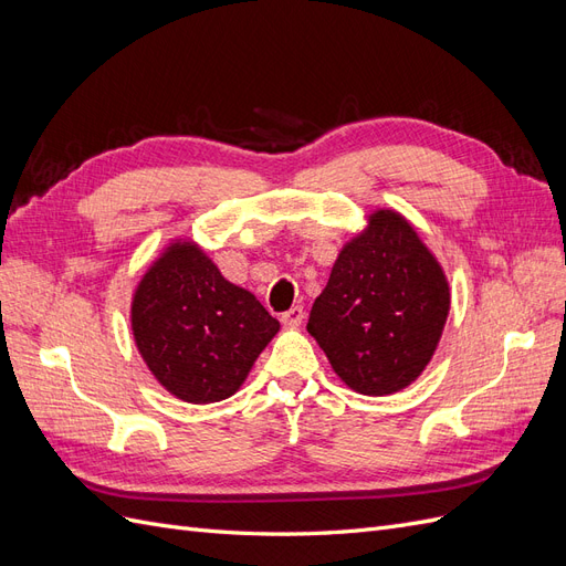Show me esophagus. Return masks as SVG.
<instances>
[{
  "instance_id": "1",
  "label": "esophagus",
  "mask_w": 566,
  "mask_h": 566,
  "mask_svg": "<svg viewBox=\"0 0 566 566\" xmlns=\"http://www.w3.org/2000/svg\"><path fill=\"white\" fill-rule=\"evenodd\" d=\"M302 321H304V310H302V306H293V310H290V312L281 314V323L285 325V328H300Z\"/></svg>"
}]
</instances>
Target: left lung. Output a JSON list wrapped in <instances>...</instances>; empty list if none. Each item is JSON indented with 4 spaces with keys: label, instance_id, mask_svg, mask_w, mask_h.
I'll return each instance as SVG.
<instances>
[{
    "label": "left lung",
    "instance_id": "8db88e82",
    "mask_svg": "<svg viewBox=\"0 0 566 566\" xmlns=\"http://www.w3.org/2000/svg\"><path fill=\"white\" fill-rule=\"evenodd\" d=\"M449 310L434 252L401 212L378 208L337 252L306 331L349 389L387 397L432 361Z\"/></svg>",
    "mask_w": 566,
    "mask_h": 566
}]
</instances>
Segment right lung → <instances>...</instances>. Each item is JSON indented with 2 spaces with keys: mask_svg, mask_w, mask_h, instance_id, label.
<instances>
[{
  "mask_svg": "<svg viewBox=\"0 0 566 566\" xmlns=\"http://www.w3.org/2000/svg\"><path fill=\"white\" fill-rule=\"evenodd\" d=\"M129 323L153 378L186 403L233 397L281 331L193 238H172L148 264L132 293Z\"/></svg>",
  "mask_w": 566,
  "mask_h": 566,
  "instance_id": "add662e5",
  "label": "right lung"
}]
</instances>
